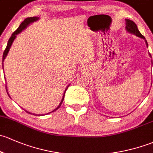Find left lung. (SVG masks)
Masks as SVG:
<instances>
[{
    "mask_svg": "<svg viewBox=\"0 0 153 153\" xmlns=\"http://www.w3.org/2000/svg\"><path fill=\"white\" fill-rule=\"evenodd\" d=\"M125 20H126L125 28H126V30H127L128 32L132 33V34H134L137 36V37H141V38H143L145 40V37H144V36H143L142 34L140 33V31H138V27H137L136 24H135L134 22L132 21V20H129V19H126ZM145 41H146V44H147V45L148 47V44H147V40H145ZM149 56H150V57H151L150 53H149Z\"/></svg>",
    "mask_w": 153,
    "mask_h": 153,
    "instance_id": "1",
    "label": "left lung"
}]
</instances>
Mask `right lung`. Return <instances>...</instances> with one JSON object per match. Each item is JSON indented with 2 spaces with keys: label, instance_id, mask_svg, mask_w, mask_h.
<instances>
[{
  "label": "right lung",
  "instance_id": "obj_1",
  "mask_svg": "<svg viewBox=\"0 0 153 153\" xmlns=\"http://www.w3.org/2000/svg\"><path fill=\"white\" fill-rule=\"evenodd\" d=\"M38 19H39V18H37V17H31V18H26V19H25L24 20H23V22H22V23H21V24H20V26H19V27H18V29H17L16 31H14V32H13V34H12V36H11V37H10V38H9V41H8L7 45H6V49L4 50V54H3V60H2V62H3V68H4V59H5L6 56H7V54H8V52H9V49H10V47H11V45H12V42H13L14 40H15V37H16L17 34H18L19 33H20V32H21V31H23V29H26V28L28 26H29V25L30 24V23H33V22L36 21V20H38ZM68 86H69V85H68ZM68 87L66 88V89L65 90V92H64V94H63V96H62V100H61L60 103H59V106H58L57 108H55V109L53 110V111H51V112H53V111H56V110H57L58 108H59V107L61 106V105H62V102H63V100H64V97H65V91H66V90L68 89ZM6 92H7V94H8V95H9V93H8V91H7V87H6ZM26 111V113H30V114H31V113H29V112H28V111ZM33 114H34V115H35V116H37V114H34V113H33ZM47 114H48V113H47ZM39 116H40V115H39Z\"/></svg>",
  "mask_w": 153,
  "mask_h": 153
}]
</instances>
